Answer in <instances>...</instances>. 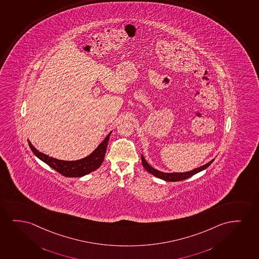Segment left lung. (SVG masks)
Segmentation results:
<instances>
[{"instance_id": "obj_1", "label": "left lung", "mask_w": 259, "mask_h": 259, "mask_svg": "<svg viewBox=\"0 0 259 259\" xmlns=\"http://www.w3.org/2000/svg\"><path fill=\"white\" fill-rule=\"evenodd\" d=\"M213 160L209 161L208 163L203 165V166L199 167V168H195L193 170H191V171L184 172V173H164V172L159 171L157 169L152 168L151 166L146 161L145 158L141 155V162H142V165H143V167H144L145 169L147 171L149 172L150 174L155 176L156 178H161V179H163L165 181L168 182L182 181V180H185L187 178H191V177L195 175V174H197L198 172L201 171L203 169L207 168L209 165L212 163Z\"/></svg>"}]
</instances>
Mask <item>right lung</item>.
<instances>
[{"instance_id":"1","label":"right lung","mask_w":259,"mask_h":259,"mask_svg":"<svg viewBox=\"0 0 259 259\" xmlns=\"http://www.w3.org/2000/svg\"><path fill=\"white\" fill-rule=\"evenodd\" d=\"M111 134V132L93 153H91V155L87 157L78 161H61L55 158L50 157L37 150L30 143V141H28V143L31 151L33 152L34 155L46 162L47 165H49L51 168H54V170H56L60 174L67 178H80L94 171L101 166L104 161L108 141Z\"/></svg>"}]
</instances>
